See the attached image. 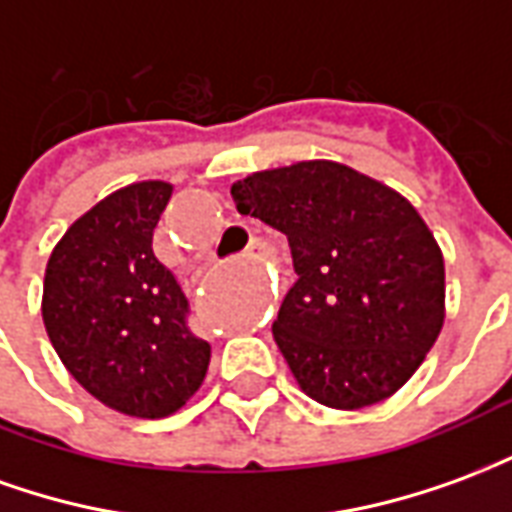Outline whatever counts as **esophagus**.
I'll return each mask as SVG.
<instances>
[{
  "label": "esophagus",
  "instance_id": "34e87169",
  "mask_svg": "<svg viewBox=\"0 0 512 512\" xmlns=\"http://www.w3.org/2000/svg\"><path fill=\"white\" fill-rule=\"evenodd\" d=\"M263 249H266V246H263V241H257V238H252V241H249V246H246V255L260 257V255H263Z\"/></svg>",
  "mask_w": 512,
  "mask_h": 512
}]
</instances>
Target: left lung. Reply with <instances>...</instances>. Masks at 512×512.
I'll return each mask as SVG.
<instances>
[{
  "label": "left lung",
  "mask_w": 512,
  "mask_h": 512,
  "mask_svg": "<svg viewBox=\"0 0 512 512\" xmlns=\"http://www.w3.org/2000/svg\"><path fill=\"white\" fill-rule=\"evenodd\" d=\"M230 194L288 235L299 279L271 332L301 389L345 411L395 395L444 323V260L414 205L337 161L255 172Z\"/></svg>",
  "instance_id": "obj_1"
}]
</instances>
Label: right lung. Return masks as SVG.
Listing matches in <instances>:
<instances>
[{
	"mask_svg": "<svg viewBox=\"0 0 512 512\" xmlns=\"http://www.w3.org/2000/svg\"><path fill=\"white\" fill-rule=\"evenodd\" d=\"M169 197L164 180L109 194L68 227L43 279V323L62 365L128 417H169L211 362V345L191 332L186 293L153 255Z\"/></svg>",
	"mask_w": 512,
	"mask_h": 512,
	"instance_id": "obj_1",
	"label": "right lung"
}]
</instances>
